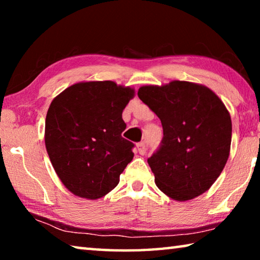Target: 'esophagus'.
<instances>
[{
	"instance_id": "1",
	"label": "esophagus",
	"mask_w": 260,
	"mask_h": 260,
	"mask_svg": "<svg viewBox=\"0 0 260 260\" xmlns=\"http://www.w3.org/2000/svg\"><path fill=\"white\" fill-rule=\"evenodd\" d=\"M136 149H138V152L140 153V155H144V153H146V150H147L146 143H144V142L138 143V144H136Z\"/></svg>"
}]
</instances>
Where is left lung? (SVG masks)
<instances>
[{
  "label": "left lung",
  "mask_w": 260,
  "mask_h": 260,
  "mask_svg": "<svg viewBox=\"0 0 260 260\" xmlns=\"http://www.w3.org/2000/svg\"><path fill=\"white\" fill-rule=\"evenodd\" d=\"M138 95L164 132L159 149L148 159L157 187L178 202L209 190L231 151L232 119L222 101L206 86L179 80L142 86Z\"/></svg>",
  "instance_id": "1"
}]
</instances>
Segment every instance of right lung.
<instances>
[{"label":"right lung","mask_w":260,"mask_h":260,"mask_svg":"<svg viewBox=\"0 0 260 260\" xmlns=\"http://www.w3.org/2000/svg\"><path fill=\"white\" fill-rule=\"evenodd\" d=\"M131 87L113 81H85L52 100L45 142L56 174L73 195L98 200L119 183L134 153L121 133L122 110L134 98Z\"/></svg>","instance_id":"add662e5"}]
</instances>
